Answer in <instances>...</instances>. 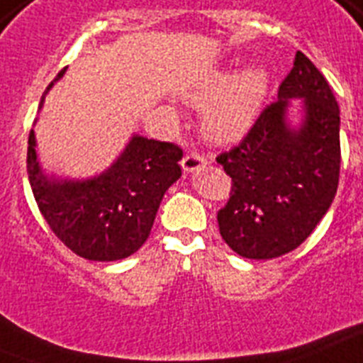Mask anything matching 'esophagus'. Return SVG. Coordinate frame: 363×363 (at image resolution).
Returning <instances> with one entry per match:
<instances>
[{"label": "esophagus", "instance_id": "obj_1", "mask_svg": "<svg viewBox=\"0 0 363 363\" xmlns=\"http://www.w3.org/2000/svg\"><path fill=\"white\" fill-rule=\"evenodd\" d=\"M181 166L186 173H194L197 172V169H201V167L207 166V160L199 155H186L184 158H182Z\"/></svg>", "mask_w": 363, "mask_h": 363}]
</instances>
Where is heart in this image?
Instances as JSON below:
<instances>
[{"label":"heart","mask_w":363,"mask_h":363,"mask_svg":"<svg viewBox=\"0 0 363 363\" xmlns=\"http://www.w3.org/2000/svg\"><path fill=\"white\" fill-rule=\"evenodd\" d=\"M268 72L261 65L214 70L188 95L191 106L205 108L203 130L214 143H233L250 130L268 93Z\"/></svg>","instance_id":"heart-1"}]
</instances>
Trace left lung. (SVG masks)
I'll use <instances>...</instances> for the list:
<instances>
[{
  "label": "left lung",
  "mask_w": 363,
  "mask_h": 363,
  "mask_svg": "<svg viewBox=\"0 0 363 363\" xmlns=\"http://www.w3.org/2000/svg\"><path fill=\"white\" fill-rule=\"evenodd\" d=\"M300 99V103H293ZM293 109L301 115L296 120ZM233 194L218 212L220 235L246 259H274L311 235L340 181V108L302 52L242 143L216 158Z\"/></svg>",
  "instance_id": "left-lung-1"
}]
</instances>
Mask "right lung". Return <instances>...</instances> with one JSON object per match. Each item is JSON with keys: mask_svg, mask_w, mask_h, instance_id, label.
Masks as SVG:
<instances>
[{"mask_svg": "<svg viewBox=\"0 0 363 363\" xmlns=\"http://www.w3.org/2000/svg\"><path fill=\"white\" fill-rule=\"evenodd\" d=\"M67 72L65 67L48 89ZM182 151L173 143L132 134L125 149L96 175L74 179L46 172L29 132V184L55 237L89 261H119L145 244L162 197L181 179Z\"/></svg>", "mask_w": 363, "mask_h": 363, "instance_id": "add662e5", "label": "right lung"}]
</instances>
